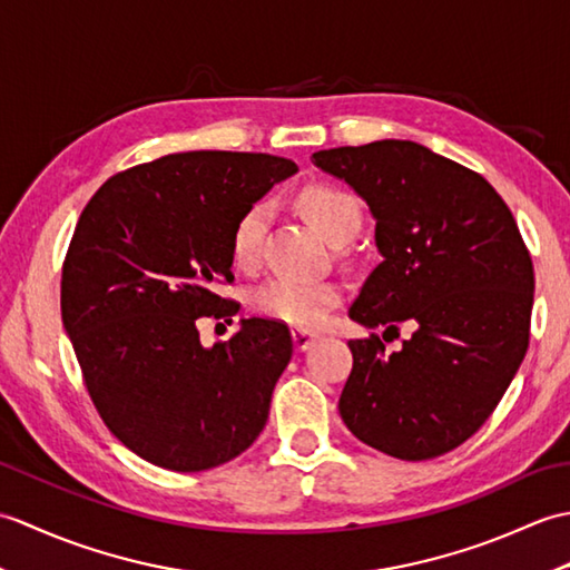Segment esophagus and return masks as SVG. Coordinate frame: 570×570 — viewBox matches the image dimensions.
Returning <instances> with one entry per match:
<instances>
[{
  "label": "esophagus",
  "instance_id": "esophagus-1",
  "mask_svg": "<svg viewBox=\"0 0 570 570\" xmlns=\"http://www.w3.org/2000/svg\"><path fill=\"white\" fill-rule=\"evenodd\" d=\"M292 337H294V345H296V350H308L313 343L318 341V333H311V331H301V328H296V331H292Z\"/></svg>",
  "mask_w": 570,
  "mask_h": 570
}]
</instances>
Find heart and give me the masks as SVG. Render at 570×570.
<instances>
[{"label":"heart","instance_id":"1","mask_svg":"<svg viewBox=\"0 0 570 570\" xmlns=\"http://www.w3.org/2000/svg\"><path fill=\"white\" fill-rule=\"evenodd\" d=\"M296 203L306 220L333 245H343L360 229V200L341 186L311 184L298 193ZM266 217H269L266 203H252L237 215L229 229V254L237 266L257 264ZM337 301H341V288L333 282H304L292 276H274L252 296L254 308L266 318L282 321L301 331L318 328L328 318L331 308L337 306Z\"/></svg>","mask_w":570,"mask_h":570}]
</instances>
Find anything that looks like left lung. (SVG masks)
Wrapping results in <instances>:
<instances>
[{
  "instance_id": "left-lung-1",
  "label": "left lung",
  "mask_w": 570,
  "mask_h": 570,
  "mask_svg": "<svg viewBox=\"0 0 570 570\" xmlns=\"http://www.w3.org/2000/svg\"><path fill=\"white\" fill-rule=\"evenodd\" d=\"M311 161L367 200L382 262L350 318L377 333L350 341L341 416L362 443L429 460L465 443L500 404L529 347L534 266L512 210L480 174L416 141L316 151Z\"/></svg>"
}]
</instances>
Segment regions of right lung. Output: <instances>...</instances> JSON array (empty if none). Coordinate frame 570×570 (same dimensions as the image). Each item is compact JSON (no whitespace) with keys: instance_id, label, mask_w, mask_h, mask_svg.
I'll use <instances>...</instances> for the list:
<instances>
[{"instance_id":"right-lung-1","label":"right lung","mask_w":570,"mask_h":570,"mask_svg":"<svg viewBox=\"0 0 570 570\" xmlns=\"http://www.w3.org/2000/svg\"><path fill=\"white\" fill-rule=\"evenodd\" d=\"M296 164L184 151L107 178L85 205L60 278V316L105 426L131 453L210 470L257 441L294 353L284 323L247 318L200 345L198 318L233 323L229 229Z\"/></svg>"}]
</instances>
